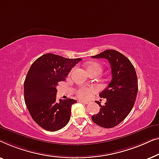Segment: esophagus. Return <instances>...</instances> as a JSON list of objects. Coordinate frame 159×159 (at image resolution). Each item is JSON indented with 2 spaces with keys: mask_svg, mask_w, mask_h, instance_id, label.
<instances>
[{
  "mask_svg": "<svg viewBox=\"0 0 159 159\" xmlns=\"http://www.w3.org/2000/svg\"><path fill=\"white\" fill-rule=\"evenodd\" d=\"M79 102L84 103V104H89V102L84 101V100H79Z\"/></svg>",
  "mask_w": 159,
  "mask_h": 159,
  "instance_id": "esophagus-1",
  "label": "esophagus"
}]
</instances>
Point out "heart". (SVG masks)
Segmentation results:
<instances>
[{"instance_id":"b5f03b06","label":"heart","mask_w":159,"mask_h":159,"mask_svg":"<svg viewBox=\"0 0 159 159\" xmlns=\"http://www.w3.org/2000/svg\"><path fill=\"white\" fill-rule=\"evenodd\" d=\"M86 69L89 73H100L102 72V67L99 62H91L86 65ZM94 89H86V88H80L77 91V94L80 98H84L87 99L90 97L91 93L93 92Z\"/></svg>"}]
</instances>
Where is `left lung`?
<instances>
[{
  "label": "left lung",
  "instance_id": "obj_1",
  "mask_svg": "<svg viewBox=\"0 0 159 159\" xmlns=\"http://www.w3.org/2000/svg\"><path fill=\"white\" fill-rule=\"evenodd\" d=\"M91 57L104 58L111 66L112 79L99 93V97L107 99V102L104 106L96 102L101 108L99 113L91 116L96 124L111 128L123 121L133 109L138 94L137 75L128 58L117 50H104Z\"/></svg>",
  "mask_w": 159,
  "mask_h": 159
}]
</instances>
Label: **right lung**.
I'll list each match as a JSON object with an SVG mask.
<instances>
[{
    "label": "right lung",
    "mask_w": 159,
    "mask_h": 159,
    "mask_svg": "<svg viewBox=\"0 0 159 159\" xmlns=\"http://www.w3.org/2000/svg\"><path fill=\"white\" fill-rule=\"evenodd\" d=\"M81 58L69 59L48 53L33 62L24 80V101L36 123L48 131H57L68 124L72 99L57 102V86L63 81Z\"/></svg>",
    "instance_id": "right-lung-1"
}]
</instances>
